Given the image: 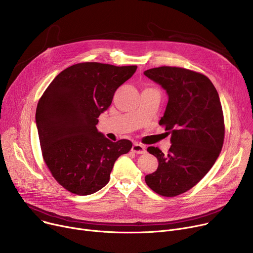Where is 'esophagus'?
Returning <instances> with one entry per match:
<instances>
[{
  "mask_svg": "<svg viewBox=\"0 0 253 253\" xmlns=\"http://www.w3.org/2000/svg\"><path fill=\"white\" fill-rule=\"evenodd\" d=\"M131 150H132V152H134L135 154H143V153H145V148L143 147V145H141L139 143H133Z\"/></svg>",
  "mask_w": 253,
  "mask_h": 253,
  "instance_id": "1",
  "label": "esophagus"
}]
</instances>
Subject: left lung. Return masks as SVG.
<instances>
[{
	"mask_svg": "<svg viewBox=\"0 0 253 253\" xmlns=\"http://www.w3.org/2000/svg\"><path fill=\"white\" fill-rule=\"evenodd\" d=\"M143 74L167 93V106L159 124L171 135L168 154L148 148L159 165L144 179L157 194L174 197L200 181L218 158L224 137L221 103L215 87L202 74L172 66Z\"/></svg>",
	"mask_w": 253,
	"mask_h": 253,
	"instance_id": "left-lung-1",
	"label": "left lung"
}]
</instances>
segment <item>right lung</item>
<instances>
[{
    "label": "right lung",
    "mask_w": 253,
    "mask_h": 253,
    "mask_svg": "<svg viewBox=\"0 0 253 253\" xmlns=\"http://www.w3.org/2000/svg\"><path fill=\"white\" fill-rule=\"evenodd\" d=\"M136 69L77 63L59 73L39 100L36 124L43 158L53 177L71 193L85 196L102 189L117 159L131 150L130 140L113 142L96 125L116 90Z\"/></svg>",
    "instance_id": "add662e5"
}]
</instances>
